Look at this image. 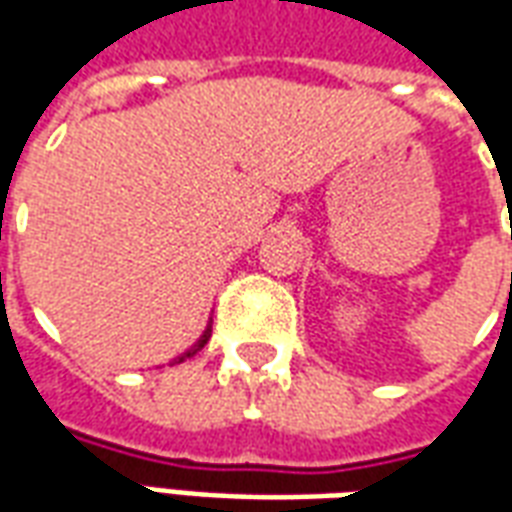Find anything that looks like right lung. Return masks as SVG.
Listing matches in <instances>:
<instances>
[{
	"instance_id": "1",
	"label": "right lung",
	"mask_w": 512,
	"mask_h": 512,
	"mask_svg": "<svg viewBox=\"0 0 512 512\" xmlns=\"http://www.w3.org/2000/svg\"><path fill=\"white\" fill-rule=\"evenodd\" d=\"M208 340H211V323H208V329L202 332L200 340H197V343L191 345V348H189V351H186V354H180V356H175V359H172V365H175V362H186L189 356H194V354H197V351H202V345L208 343Z\"/></svg>"
}]
</instances>
